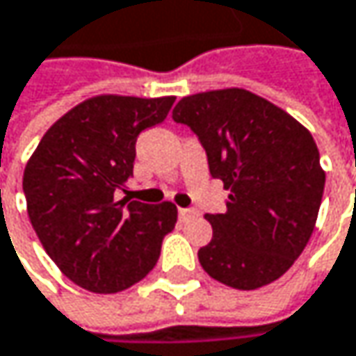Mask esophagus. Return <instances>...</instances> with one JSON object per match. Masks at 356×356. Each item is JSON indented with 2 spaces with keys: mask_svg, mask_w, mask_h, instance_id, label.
<instances>
[{
  "mask_svg": "<svg viewBox=\"0 0 356 356\" xmlns=\"http://www.w3.org/2000/svg\"><path fill=\"white\" fill-rule=\"evenodd\" d=\"M195 215H197L195 209H178V217H180L182 221H186V219H191V217H195Z\"/></svg>",
  "mask_w": 356,
  "mask_h": 356,
  "instance_id": "1",
  "label": "esophagus"
}]
</instances>
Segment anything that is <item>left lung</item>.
<instances>
[{
  "mask_svg": "<svg viewBox=\"0 0 356 356\" xmlns=\"http://www.w3.org/2000/svg\"><path fill=\"white\" fill-rule=\"evenodd\" d=\"M172 118L199 137L211 176L232 191L225 213L204 217L213 225L199 250L204 273L242 291L283 277L309 242L324 195L309 131L240 88L186 96Z\"/></svg>",
  "mask_w": 356,
  "mask_h": 356,
  "instance_id": "left-lung-1",
  "label": "left lung"
}]
</instances>
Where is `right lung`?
Returning a JSON list of instances; mask_svg holds the SVG:
<instances>
[{
    "label": "right lung",
    "instance_id": "1",
    "mask_svg": "<svg viewBox=\"0 0 356 356\" xmlns=\"http://www.w3.org/2000/svg\"><path fill=\"white\" fill-rule=\"evenodd\" d=\"M172 104V96L90 98L61 116L30 157L22 180L30 223L75 285L116 293L156 266L178 209L114 195L133 174L137 137L159 124Z\"/></svg>",
    "mask_w": 356,
    "mask_h": 356
}]
</instances>
